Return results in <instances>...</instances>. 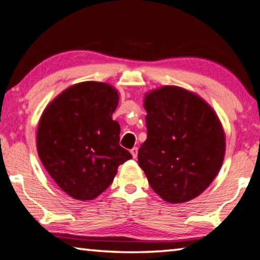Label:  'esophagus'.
Listing matches in <instances>:
<instances>
[{
  "label": "esophagus",
  "instance_id": "esophagus-1",
  "mask_svg": "<svg viewBox=\"0 0 260 260\" xmlns=\"http://www.w3.org/2000/svg\"><path fill=\"white\" fill-rule=\"evenodd\" d=\"M138 151H139L138 147H134L133 149H132V150H131V153H132V156H133V158H136V157H138Z\"/></svg>",
  "mask_w": 260,
  "mask_h": 260
}]
</instances>
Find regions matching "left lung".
Segmentation results:
<instances>
[{
    "instance_id": "8db88e82",
    "label": "left lung",
    "mask_w": 260,
    "mask_h": 260,
    "mask_svg": "<svg viewBox=\"0 0 260 260\" xmlns=\"http://www.w3.org/2000/svg\"><path fill=\"white\" fill-rule=\"evenodd\" d=\"M147 140L139 165L153 191L170 203L203 192L222 165L226 140L221 122L199 95L164 86L144 98Z\"/></svg>"
}]
</instances>
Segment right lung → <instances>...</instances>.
<instances>
[{"instance_id":"right-lung-1","label":"right lung","mask_w":260,"mask_h":260,"mask_svg":"<svg viewBox=\"0 0 260 260\" xmlns=\"http://www.w3.org/2000/svg\"><path fill=\"white\" fill-rule=\"evenodd\" d=\"M118 101V91L109 83L86 81L61 91L42 113L39 157L73 199H96L111 184L118 166L132 158L119 146L120 126L112 119Z\"/></svg>"}]
</instances>
